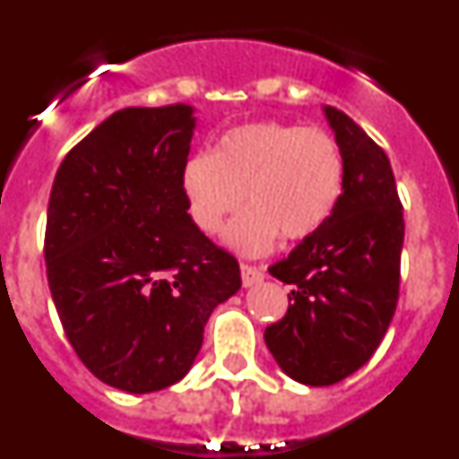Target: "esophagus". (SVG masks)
<instances>
[{
    "instance_id": "1",
    "label": "esophagus",
    "mask_w": 459,
    "mask_h": 459,
    "mask_svg": "<svg viewBox=\"0 0 459 459\" xmlns=\"http://www.w3.org/2000/svg\"><path fill=\"white\" fill-rule=\"evenodd\" d=\"M241 280H243V287H253L264 280V271L253 264H241Z\"/></svg>"
}]
</instances>
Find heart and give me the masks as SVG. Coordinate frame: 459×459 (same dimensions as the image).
<instances>
[{
  "label": "heart",
  "mask_w": 459,
  "mask_h": 459,
  "mask_svg": "<svg viewBox=\"0 0 459 459\" xmlns=\"http://www.w3.org/2000/svg\"><path fill=\"white\" fill-rule=\"evenodd\" d=\"M342 186L333 137L275 121L227 131L211 156H193L181 172L188 213L202 232L216 234L243 197L248 209L227 227V241L246 255L269 253L278 237H312L333 213Z\"/></svg>",
  "instance_id": "1"
}]
</instances>
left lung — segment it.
I'll return each mask as SVG.
<instances>
[{
	"mask_svg": "<svg viewBox=\"0 0 459 459\" xmlns=\"http://www.w3.org/2000/svg\"><path fill=\"white\" fill-rule=\"evenodd\" d=\"M344 160L333 213L269 269L291 285L285 317L264 340L275 363L306 386H331L366 366L400 294L403 202L384 149L350 117L324 108Z\"/></svg>",
	"mask_w": 459,
	"mask_h": 459,
	"instance_id": "left-lung-1",
	"label": "left lung"
}]
</instances>
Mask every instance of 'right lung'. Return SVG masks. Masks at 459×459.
Masks as SVG:
<instances>
[{
	"label": "right lung",
	"mask_w": 459,
	"mask_h": 459,
	"mask_svg": "<svg viewBox=\"0 0 459 459\" xmlns=\"http://www.w3.org/2000/svg\"><path fill=\"white\" fill-rule=\"evenodd\" d=\"M193 108H126L56 169L46 266L64 333L91 375L128 393L184 379L241 271L188 216Z\"/></svg>",
	"instance_id": "obj_1"
}]
</instances>
